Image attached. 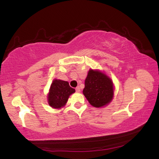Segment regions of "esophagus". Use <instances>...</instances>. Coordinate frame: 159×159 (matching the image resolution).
I'll use <instances>...</instances> for the list:
<instances>
[{
	"label": "esophagus",
	"instance_id": "1",
	"mask_svg": "<svg viewBox=\"0 0 159 159\" xmlns=\"http://www.w3.org/2000/svg\"><path fill=\"white\" fill-rule=\"evenodd\" d=\"M76 93H80V88L79 87L76 88Z\"/></svg>",
	"mask_w": 159,
	"mask_h": 159
}]
</instances>
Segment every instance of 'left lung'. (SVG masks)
Masks as SVG:
<instances>
[{"instance_id":"8db88e82","label":"left lung","mask_w":159,"mask_h":159,"mask_svg":"<svg viewBox=\"0 0 159 159\" xmlns=\"http://www.w3.org/2000/svg\"><path fill=\"white\" fill-rule=\"evenodd\" d=\"M111 80L99 71L90 69L85 80L83 95L95 107H102L111 101L114 95Z\"/></svg>"}]
</instances>
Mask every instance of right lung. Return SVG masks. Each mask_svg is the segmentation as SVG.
<instances>
[{
	"label": "right lung",
	"mask_w": 159,
	"mask_h": 159,
	"mask_svg": "<svg viewBox=\"0 0 159 159\" xmlns=\"http://www.w3.org/2000/svg\"><path fill=\"white\" fill-rule=\"evenodd\" d=\"M75 93V89L70 87L69 83L61 80H54L48 95V104L55 109H60L65 105L70 95Z\"/></svg>",
	"instance_id": "right-lung-1"
}]
</instances>
